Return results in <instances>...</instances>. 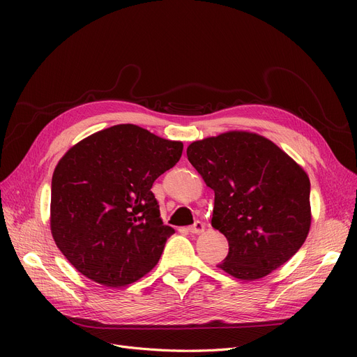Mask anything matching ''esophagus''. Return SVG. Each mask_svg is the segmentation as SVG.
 Returning <instances> with one entry per match:
<instances>
[{
    "instance_id": "1",
    "label": "esophagus",
    "mask_w": 357,
    "mask_h": 357,
    "mask_svg": "<svg viewBox=\"0 0 357 357\" xmlns=\"http://www.w3.org/2000/svg\"><path fill=\"white\" fill-rule=\"evenodd\" d=\"M204 230H205V224H204L202 221H195L194 226L188 227V231L192 233V234H199V233H202Z\"/></svg>"
}]
</instances>
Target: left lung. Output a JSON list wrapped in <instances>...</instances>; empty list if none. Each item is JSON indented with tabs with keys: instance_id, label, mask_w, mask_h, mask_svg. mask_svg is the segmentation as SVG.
I'll return each instance as SVG.
<instances>
[{
	"instance_id": "left-lung-1",
	"label": "left lung",
	"mask_w": 357,
	"mask_h": 357,
	"mask_svg": "<svg viewBox=\"0 0 357 357\" xmlns=\"http://www.w3.org/2000/svg\"><path fill=\"white\" fill-rule=\"evenodd\" d=\"M186 155L215 194L211 226L229 240L220 269L256 280L304 245L311 226L310 178L273 142L227 131L191 143Z\"/></svg>"
}]
</instances>
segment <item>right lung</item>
<instances>
[{
	"label": "right lung",
	"instance_id": "add662e5",
	"mask_svg": "<svg viewBox=\"0 0 357 357\" xmlns=\"http://www.w3.org/2000/svg\"><path fill=\"white\" fill-rule=\"evenodd\" d=\"M182 149V142L119 124L68 150L52 178L50 230L75 269L120 288L156 266L175 230L163 224L150 188Z\"/></svg>",
	"mask_w": 357,
	"mask_h": 357
}]
</instances>
